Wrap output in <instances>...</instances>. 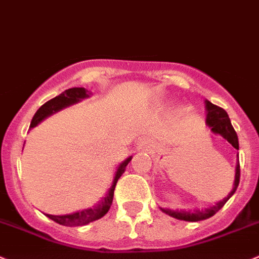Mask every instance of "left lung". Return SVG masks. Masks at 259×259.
Here are the masks:
<instances>
[{"label":"left lung","instance_id":"8db88e82","mask_svg":"<svg viewBox=\"0 0 259 259\" xmlns=\"http://www.w3.org/2000/svg\"><path fill=\"white\" fill-rule=\"evenodd\" d=\"M206 110H207V116H206V124L211 127V130L217 134H220L223 138L228 140L235 149H239V142H238V135L235 133L234 127H233L232 122H230L229 116H228L227 111L222 107L217 106V105L211 104L210 101H206ZM240 180V165L237 164V170H235V181H234V187L230 191L228 197H225L223 201H219L217 205H214L210 209L205 210H196V211L190 212V211H173L169 209H162L163 212H165L169 217L176 218V219L185 220V222H200V220H205L211 218L212 215L217 214L220 209L225 205V202L234 195L237 191L238 185H239Z\"/></svg>","mask_w":259,"mask_h":259}]
</instances>
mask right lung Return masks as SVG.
I'll list each match as a JSON object with an SVG mask.
<instances>
[{"label":"right lung","mask_w":259,"mask_h":259,"mask_svg":"<svg viewBox=\"0 0 259 259\" xmlns=\"http://www.w3.org/2000/svg\"><path fill=\"white\" fill-rule=\"evenodd\" d=\"M89 96V91L82 87H73V89L66 90L64 92L59 95V96L54 97V99L49 100V101L45 102L42 106L39 107L36 112H35L34 117L31 120V124H30V127H34L39 124L41 120H44L45 117H48L49 115L54 114V112L59 111L63 107H67L69 105L74 104V102L79 101L81 99H84V97ZM132 160V157L127 158L125 162H122L121 164L119 165L116 170V176L114 178V182H112L111 188L107 192L106 197L102 199L101 201L97 204V206L92 207V209H86L82 210V211L74 212V214L71 215H62V217H55V215H47L49 219H52L53 222L58 223L60 225H66V227H79V225L89 224V223L95 222V220L101 219L104 215H106V212L109 211L110 207L112 205V199H114V191L115 187H116V183L119 181V178L121 177V175L124 173L125 167L127 165V163Z\"/></svg>","instance_id":"1"}]
</instances>
